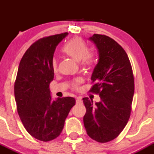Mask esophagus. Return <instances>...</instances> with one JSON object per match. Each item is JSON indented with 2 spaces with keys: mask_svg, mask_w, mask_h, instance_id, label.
Returning a JSON list of instances; mask_svg holds the SVG:
<instances>
[{
  "mask_svg": "<svg viewBox=\"0 0 154 154\" xmlns=\"http://www.w3.org/2000/svg\"><path fill=\"white\" fill-rule=\"evenodd\" d=\"M82 98H81V97H77V99H76V103H77V104L82 103Z\"/></svg>",
  "mask_w": 154,
  "mask_h": 154,
  "instance_id": "34e87169",
  "label": "esophagus"
}]
</instances>
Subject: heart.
Wrapping results in <instances>:
<instances>
[{"instance_id": "heart-1", "label": "heart", "mask_w": 154, "mask_h": 154, "mask_svg": "<svg viewBox=\"0 0 154 154\" xmlns=\"http://www.w3.org/2000/svg\"><path fill=\"white\" fill-rule=\"evenodd\" d=\"M89 48L87 43L82 38H74L69 40L62 48V52L77 61H80L81 64L84 67H91L94 63L93 55L88 52ZM52 68L54 72L57 71L58 63L56 59L52 60ZM82 82V79H75L72 83L73 88L77 89L79 85Z\"/></svg>"}]
</instances>
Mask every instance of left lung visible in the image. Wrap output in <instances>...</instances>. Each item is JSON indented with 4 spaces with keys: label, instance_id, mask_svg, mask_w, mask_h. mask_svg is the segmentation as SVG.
<instances>
[{
    "label": "left lung",
    "instance_id": "8db88e82",
    "mask_svg": "<svg viewBox=\"0 0 154 154\" xmlns=\"http://www.w3.org/2000/svg\"><path fill=\"white\" fill-rule=\"evenodd\" d=\"M90 40L98 49L99 60L89 91L99 95L101 101L94 104L88 98H82L86 108L83 122L90 137L107 143L118 137L130 119L134 75L128 54L115 40L99 34H94Z\"/></svg>",
    "mask_w": 154,
    "mask_h": 154
}]
</instances>
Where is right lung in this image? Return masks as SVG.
<instances>
[{
  "instance_id": "right-lung-1",
  "label": "right lung",
  "mask_w": 154,
  "mask_h": 154,
  "mask_svg": "<svg viewBox=\"0 0 154 154\" xmlns=\"http://www.w3.org/2000/svg\"><path fill=\"white\" fill-rule=\"evenodd\" d=\"M67 34L44 37L32 44L21 59L16 77L14 96L21 121L29 135L44 142L59 137L76 103L72 97L52 100L49 88L54 77L55 49Z\"/></svg>"
}]
</instances>
